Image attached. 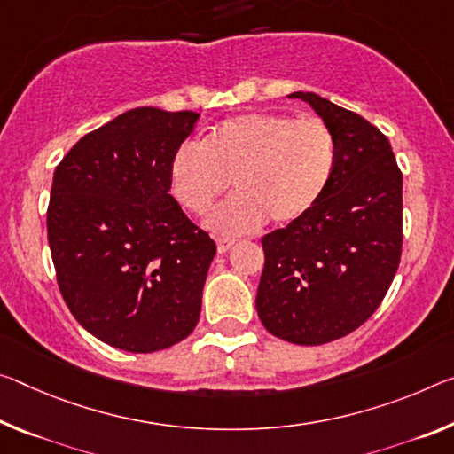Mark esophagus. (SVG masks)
Segmentation results:
<instances>
[{
	"label": "esophagus",
	"mask_w": 454,
	"mask_h": 454,
	"mask_svg": "<svg viewBox=\"0 0 454 454\" xmlns=\"http://www.w3.org/2000/svg\"><path fill=\"white\" fill-rule=\"evenodd\" d=\"M232 244H234V240H230V239H218V242H215V247H218V253L220 254H224V253H228L230 248H232Z\"/></svg>",
	"instance_id": "esophagus-1"
}]
</instances>
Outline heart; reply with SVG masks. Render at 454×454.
I'll return each mask as SVG.
<instances>
[{
	"instance_id": "b5f03b06",
	"label": "heart",
	"mask_w": 454,
	"mask_h": 454,
	"mask_svg": "<svg viewBox=\"0 0 454 454\" xmlns=\"http://www.w3.org/2000/svg\"><path fill=\"white\" fill-rule=\"evenodd\" d=\"M337 145L319 119L283 113H248L220 123L204 145L188 141L171 157V193L201 214L228 190L236 193L207 214L220 236L247 234L266 220L291 226L319 204L333 177Z\"/></svg>"
}]
</instances>
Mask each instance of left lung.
Instances as JSON below:
<instances>
[{
    "mask_svg": "<svg viewBox=\"0 0 454 454\" xmlns=\"http://www.w3.org/2000/svg\"><path fill=\"white\" fill-rule=\"evenodd\" d=\"M335 137L337 163L319 204L262 239L256 311L297 345L351 333L376 311L402 254V174L387 137L315 92H293Z\"/></svg>",
    "mask_w": 454,
    "mask_h": 454,
    "instance_id": "obj_1",
    "label": "left lung"
}]
</instances>
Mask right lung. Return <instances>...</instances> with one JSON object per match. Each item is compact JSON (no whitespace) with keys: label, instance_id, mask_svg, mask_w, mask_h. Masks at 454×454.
I'll return each instance as SVG.
<instances>
[{"label":"right lung","instance_id":"obj_1","mask_svg":"<svg viewBox=\"0 0 454 454\" xmlns=\"http://www.w3.org/2000/svg\"><path fill=\"white\" fill-rule=\"evenodd\" d=\"M198 113L131 109L84 135L54 171L48 244L74 319L113 348L151 354L200 319L215 244L169 193Z\"/></svg>","mask_w":454,"mask_h":454}]
</instances>
